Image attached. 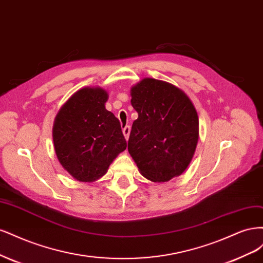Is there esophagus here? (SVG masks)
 Wrapping results in <instances>:
<instances>
[{
	"label": "esophagus",
	"mask_w": 263,
	"mask_h": 263,
	"mask_svg": "<svg viewBox=\"0 0 263 263\" xmlns=\"http://www.w3.org/2000/svg\"><path fill=\"white\" fill-rule=\"evenodd\" d=\"M122 131H123V134H124V138H125V140H128V139H129V135H130V131H131L130 125H125Z\"/></svg>",
	"instance_id": "1"
}]
</instances>
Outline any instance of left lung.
Here are the masks:
<instances>
[{
	"instance_id": "left-lung-1",
	"label": "left lung",
	"mask_w": 263,
	"mask_h": 263,
	"mask_svg": "<svg viewBox=\"0 0 263 263\" xmlns=\"http://www.w3.org/2000/svg\"><path fill=\"white\" fill-rule=\"evenodd\" d=\"M134 120L128 151L140 173L154 182L181 175L199 139V118L189 97L167 82L144 79L131 89Z\"/></svg>"
}]
</instances>
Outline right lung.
<instances>
[{"mask_svg": "<svg viewBox=\"0 0 263 263\" xmlns=\"http://www.w3.org/2000/svg\"><path fill=\"white\" fill-rule=\"evenodd\" d=\"M100 87L78 90L55 117L53 143L59 162L76 180L103 177L117 155L126 148L121 124L105 104Z\"/></svg>", "mask_w": 263, "mask_h": 263, "instance_id": "right-lung-1", "label": "right lung"}]
</instances>
